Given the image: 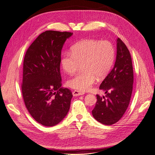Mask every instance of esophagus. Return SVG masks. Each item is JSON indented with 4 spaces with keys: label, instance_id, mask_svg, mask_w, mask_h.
Here are the masks:
<instances>
[{
    "label": "esophagus",
    "instance_id": "esophagus-1",
    "mask_svg": "<svg viewBox=\"0 0 155 155\" xmlns=\"http://www.w3.org/2000/svg\"><path fill=\"white\" fill-rule=\"evenodd\" d=\"M72 94L74 96H81L83 95V92H80L78 91H74L72 92Z\"/></svg>",
    "mask_w": 155,
    "mask_h": 155
}]
</instances>
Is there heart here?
Instances as JSON below:
<instances>
[{
	"instance_id": "heart-1",
	"label": "heart",
	"mask_w": 155,
	"mask_h": 155,
	"mask_svg": "<svg viewBox=\"0 0 155 155\" xmlns=\"http://www.w3.org/2000/svg\"><path fill=\"white\" fill-rule=\"evenodd\" d=\"M71 51L63 54L61 64L68 74H74L82 64L83 72L67 81L68 87L80 92L88 91L96 78H105L114 61V50L109 41L83 40L74 44Z\"/></svg>"
}]
</instances>
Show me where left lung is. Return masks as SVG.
Returning a JSON list of instances; mask_svg holds the SVG:
<instances>
[{
	"label": "left lung",
	"instance_id": "left-lung-1",
	"mask_svg": "<svg viewBox=\"0 0 155 155\" xmlns=\"http://www.w3.org/2000/svg\"><path fill=\"white\" fill-rule=\"evenodd\" d=\"M133 80L130 52L124 42L118 38L114 66L100 86L105 96L96 95L97 101L92 111L94 118L107 125L114 124L122 118L129 104Z\"/></svg>",
	"mask_w": 155,
	"mask_h": 155
}]
</instances>
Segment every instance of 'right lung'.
Segmentation results:
<instances>
[{"label":"right lung","mask_w":155,"mask_h":155,"mask_svg":"<svg viewBox=\"0 0 155 155\" xmlns=\"http://www.w3.org/2000/svg\"><path fill=\"white\" fill-rule=\"evenodd\" d=\"M73 33L48 30L28 48L23 63L22 93L31 116L44 126L58 124L67 116L72 93L61 87V50Z\"/></svg>","instance_id":"1"}]
</instances>
